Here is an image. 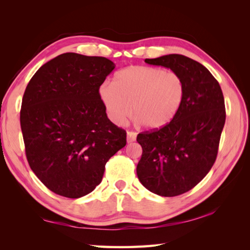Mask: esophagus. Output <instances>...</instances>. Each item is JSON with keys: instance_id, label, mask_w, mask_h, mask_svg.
I'll list each match as a JSON object with an SVG mask.
<instances>
[{"instance_id": "1", "label": "esophagus", "mask_w": 250, "mask_h": 250, "mask_svg": "<svg viewBox=\"0 0 250 250\" xmlns=\"http://www.w3.org/2000/svg\"><path fill=\"white\" fill-rule=\"evenodd\" d=\"M136 140V133L134 131H128L126 132V141L128 143H132Z\"/></svg>"}]
</instances>
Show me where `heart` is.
<instances>
[{"instance_id": "obj_1", "label": "heart", "mask_w": 250, "mask_h": 250, "mask_svg": "<svg viewBox=\"0 0 250 250\" xmlns=\"http://www.w3.org/2000/svg\"><path fill=\"white\" fill-rule=\"evenodd\" d=\"M99 94L115 125H125L133 114L135 121L146 128L160 129L168 125L182 107L186 83L176 72L131 65L117 72L114 83H104Z\"/></svg>"}]
</instances>
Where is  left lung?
I'll return each mask as SVG.
<instances>
[{
    "label": "left lung",
    "instance_id": "8db88e82",
    "mask_svg": "<svg viewBox=\"0 0 250 250\" xmlns=\"http://www.w3.org/2000/svg\"><path fill=\"white\" fill-rule=\"evenodd\" d=\"M145 62L171 68L186 83L175 118L136 139L143 148L136 167L142 185L158 195L176 196L195 187L214 166L226 122L224 94L210 72L188 57L173 54Z\"/></svg>",
    "mask_w": 250,
    "mask_h": 250
}]
</instances>
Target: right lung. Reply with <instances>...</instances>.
<instances>
[{"instance_id":"obj_1","label":"right lung","mask_w":250,"mask_h":250,"mask_svg":"<svg viewBox=\"0 0 250 250\" xmlns=\"http://www.w3.org/2000/svg\"><path fill=\"white\" fill-rule=\"evenodd\" d=\"M115 68L104 57L66 52L31 78L20 125L32 171L56 194L77 199L102 182L105 164L126 144L106 115L99 89Z\"/></svg>"}]
</instances>
